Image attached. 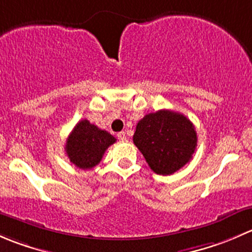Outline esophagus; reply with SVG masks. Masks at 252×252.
Instances as JSON below:
<instances>
[{
    "mask_svg": "<svg viewBox=\"0 0 252 252\" xmlns=\"http://www.w3.org/2000/svg\"><path fill=\"white\" fill-rule=\"evenodd\" d=\"M117 136H118V139L121 141H126V133H124V131H121V133H118V134H117Z\"/></svg>",
    "mask_w": 252,
    "mask_h": 252,
    "instance_id": "esophagus-1",
    "label": "esophagus"
}]
</instances>
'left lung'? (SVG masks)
<instances>
[{
    "mask_svg": "<svg viewBox=\"0 0 252 252\" xmlns=\"http://www.w3.org/2000/svg\"><path fill=\"white\" fill-rule=\"evenodd\" d=\"M133 141L155 173L169 175L191 159L197 135L184 114L159 110L139 121Z\"/></svg>",
    "mask_w": 252,
    "mask_h": 252,
    "instance_id": "obj_1",
    "label": "left lung"
}]
</instances>
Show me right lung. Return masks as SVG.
I'll return each mask as SVG.
<instances>
[{
    "instance_id": "obj_1",
    "label": "right lung",
    "mask_w": 252,
    "mask_h": 252,
    "mask_svg": "<svg viewBox=\"0 0 252 252\" xmlns=\"http://www.w3.org/2000/svg\"><path fill=\"white\" fill-rule=\"evenodd\" d=\"M114 142L116 138L108 131L83 119L68 136L65 152L69 161L78 168L91 169L100 163L106 150Z\"/></svg>"
}]
</instances>
